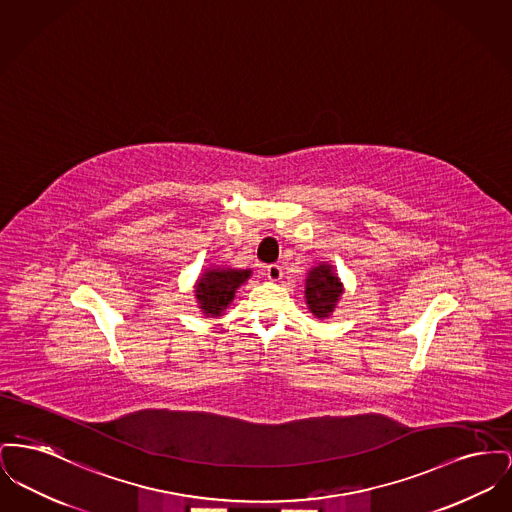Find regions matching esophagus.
I'll list each match as a JSON object with an SVG mask.
<instances>
[{"label":"esophagus","instance_id":"obj_1","mask_svg":"<svg viewBox=\"0 0 512 512\" xmlns=\"http://www.w3.org/2000/svg\"><path fill=\"white\" fill-rule=\"evenodd\" d=\"M265 274H267V278H269L271 282H278V280L282 278V267L276 265V263L267 265V267H265Z\"/></svg>","mask_w":512,"mask_h":512}]
</instances>
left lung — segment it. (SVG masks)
Wrapping results in <instances>:
<instances>
[{
    "label": "left lung",
    "instance_id": "1",
    "mask_svg": "<svg viewBox=\"0 0 512 512\" xmlns=\"http://www.w3.org/2000/svg\"><path fill=\"white\" fill-rule=\"evenodd\" d=\"M342 294V284L331 265H319L309 271L305 280V300L309 311L319 319L329 317Z\"/></svg>",
    "mask_w": 512,
    "mask_h": 512
}]
</instances>
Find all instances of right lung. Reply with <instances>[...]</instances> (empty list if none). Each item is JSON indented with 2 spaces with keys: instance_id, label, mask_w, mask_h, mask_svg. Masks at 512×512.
Wrapping results in <instances>:
<instances>
[{
  "instance_id": "1",
  "label": "right lung",
  "mask_w": 512,
  "mask_h": 512,
  "mask_svg": "<svg viewBox=\"0 0 512 512\" xmlns=\"http://www.w3.org/2000/svg\"><path fill=\"white\" fill-rule=\"evenodd\" d=\"M251 276V271L238 269H212L197 284V300L207 315H220L234 300L236 290Z\"/></svg>"
}]
</instances>
